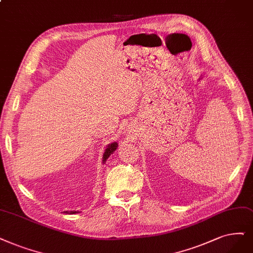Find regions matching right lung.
<instances>
[{"instance_id":"1","label":"right lung","mask_w":253,"mask_h":253,"mask_svg":"<svg viewBox=\"0 0 253 253\" xmlns=\"http://www.w3.org/2000/svg\"><path fill=\"white\" fill-rule=\"evenodd\" d=\"M117 148H118V144L116 142L108 145V147L106 148V150L104 152V155H103V163L106 162L107 158L117 150ZM77 212L78 211H65V213H77Z\"/></svg>"}]
</instances>
